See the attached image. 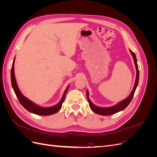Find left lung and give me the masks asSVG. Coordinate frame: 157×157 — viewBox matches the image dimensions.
I'll list each match as a JSON object with an SVG mask.
<instances>
[{"instance_id": "obj_1", "label": "left lung", "mask_w": 157, "mask_h": 157, "mask_svg": "<svg viewBox=\"0 0 157 157\" xmlns=\"http://www.w3.org/2000/svg\"><path fill=\"white\" fill-rule=\"evenodd\" d=\"M130 52L131 54L132 55L133 58H134V63H135L136 68V81H135L134 88H133L132 92L130 93V94L129 95V96H128V98H126L125 99H124V100L120 101L119 103H117V105H115L112 106V107H98V106L95 105L90 100V99H89V93H88V91L87 90V91H86V96H87V98H88V101L89 103V105H90V107L91 108L92 110L95 113H97V114H98V115H104V116L113 115V114L117 113L118 112L124 110V109L128 105H129L130 101H132V98H133V96H134V94L135 93L136 88L137 86V84H138L140 73H139L138 66H137V59H136V55H135V54L132 50H130Z\"/></svg>"}]
</instances>
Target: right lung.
Masks as SVG:
<instances>
[{
  "label": "right lung",
  "mask_w": 157,
  "mask_h": 157,
  "mask_svg": "<svg viewBox=\"0 0 157 157\" xmlns=\"http://www.w3.org/2000/svg\"><path fill=\"white\" fill-rule=\"evenodd\" d=\"M14 61H15V58L13 59L12 69H11V82H12V86L13 89V91L15 92L18 100L21 104V105L25 109H27L28 111H29L32 113L36 114V115H44V116L50 115H53V114H55L58 111H59L60 110V109L61 108V106H62L63 102L64 101L65 95L67 92L69 85L67 86V88H66L65 91L63 95V97L61 98L60 101L58 104H56V105L50 107H42L39 105H37L36 104L33 103V101L29 100V99H27V98H25L24 96H23V95L21 94V92H20V89H19L16 82V80L15 78V74H14Z\"/></svg>",
  "instance_id": "obj_1"
}]
</instances>
